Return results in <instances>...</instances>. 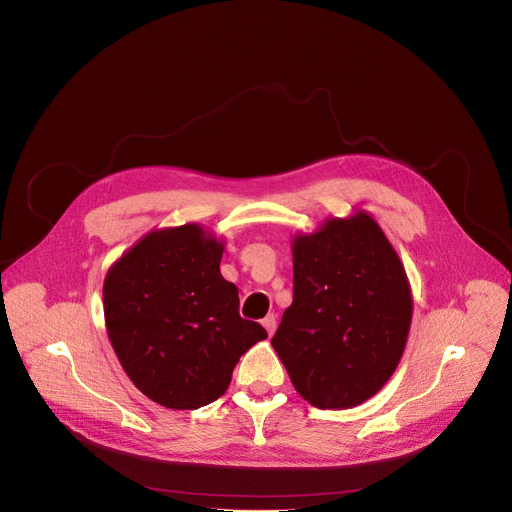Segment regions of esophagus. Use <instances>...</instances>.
I'll return each instance as SVG.
<instances>
[{
  "label": "esophagus",
  "mask_w": 512,
  "mask_h": 512,
  "mask_svg": "<svg viewBox=\"0 0 512 512\" xmlns=\"http://www.w3.org/2000/svg\"><path fill=\"white\" fill-rule=\"evenodd\" d=\"M263 323V327H266V332H268V336H272L274 332H276V317L274 315H268L266 319L261 321Z\"/></svg>",
  "instance_id": "esophagus-1"
}]
</instances>
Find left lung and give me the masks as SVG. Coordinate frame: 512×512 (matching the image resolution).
<instances>
[{"label":"left lung","mask_w":512,"mask_h":512,"mask_svg":"<svg viewBox=\"0 0 512 512\" xmlns=\"http://www.w3.org/2000/svg\"><path fill=\"white\" fill-rule=\"evenodd\" d=\"M410 319L404 266L368 212L293 238V302L272 346L306 402L372 398L400 364Z\"/></svg>","instance_id":"obj_1"}]
</instances>
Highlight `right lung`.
<instances>
[{
	"instance_id": "add662e5",
	"label": "right lung",
	"mask_w": 512,
	"mask_h": 512,
	"mask_svg": "<svg viewBox=\"0 0 512 512\" xmlns=\"http://www.w3.org/2000/svg\"><path fill=\"white\" fill-rule=\"evenodd\" d=\"M223 242L202 225L155 229L104 280L108 338L146 398L195 410L227 391L240 357L268 332L242 319L238 287L221 276Z\"/></svg>"
}]
</instances>
